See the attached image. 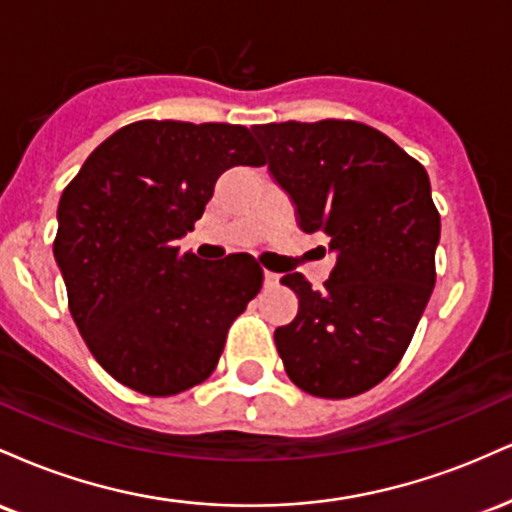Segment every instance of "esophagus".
Here are the masks:
<instances>
[{
  "instance_id": "esophagus-1",
  "label": "esophagus",
  "mask_w": 512,
  "mask_h": 512,
  "mask_svg": "<svg viewBox=\"0 0 512 512\" xmlns=\"http://www.w3.org/2000/svg\"><path fill=\"white\" fill-rule=\"evenodd\" d=\"M276 284H279V274L264 272V286H267V289H272V286H276Z\"/></svg>"
}]
</instances>
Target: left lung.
Segmentation results:
<instances>
[{
  "label": "left lung",
  "mask_w": 512,
  "mask_h": 512,
  "mask_svg": "<svg viewBox=\"0 0 512 512\" xmlns=\"http://www.w3.org/2000/svg\"><path fill=\"white\" fill-rule=\"evenodd\" d=\"M272 178L305 233L337 255L320 291L281 276L298 315L274 332L291 383L325 399L385 380L414 337L436 286L440 214L426 168L378 129L354 120L255 125Z\"/></svg>",
  "instance_id": "1"
}]
</instances>
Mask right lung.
<instances>
[{
  "label": "right lung",
  "mask_w": 512,
  "mask_h": 512,
  "mask_svg": "<svg viewBox=\"0 0 512 512\" xmlns=\"http://www.w3.org/2000/svg\"><path fill=\"white\" fill-rule=\"evenodd\" d=\"M233 166H264L248 127L142 120L110 134L64 187L52 250L69 313L129 390L170 397L204 383L262 289L245 252L207 262L178 248Z\"/></svg>",
  "instance_id": "obj_1"
}]
</instances>
